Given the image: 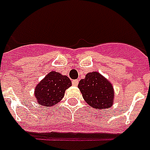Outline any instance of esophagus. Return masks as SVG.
Instances as JSON below:
<instances>
[{"instance_id": "obj_1", "label": "esophagus", "mask_w": 150, "mask_h": 150, "mask_svg": "<svg viewBox=\"0 0 150 150\" xmlns=\"http://www.w3.org/2000/svg\"><path fill=\"white\" fill-rule=\"evenodd\" d=\"M78 83H79V81H78L77 79H74V80H72V84H73L74 86H77V85H78Z\"/></svg>"}]
</instances>
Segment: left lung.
Instances as JSON below:
<instances>
[{"mask_svg":"<svg viewBox=\"0 0 150 150\" xmlns=\"http://www.w3.org/2000/svg\"><path fill=\"white\" fill-rule=\"evenodd\" d=\"M78 87L83 99L93 108L106 109L112 105V85L99 73H88L84 79H80Z\"/></svg>","mask_w":150,"mask_h":150,"instance_id":"1","label":"left lung"}]
</instances>
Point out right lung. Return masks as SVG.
I'll return each mask as SVG.
<instances>
[{"label": "right lung", "instance_id": "1", "mask_svg": "<svg viewBox=\"0 0 150 150\" xmlns=\"http://www.w3.org/2000/svg\"><path fill=\"white\" fill-rule=\"evenodd\" d=\"M71 86V79L67 76L51 71L35 88L38 103L46 107L57 104L63 98L66 89Z\"/></svg>", "mask_w": 150, "mask_h": 150}]
</instances>
